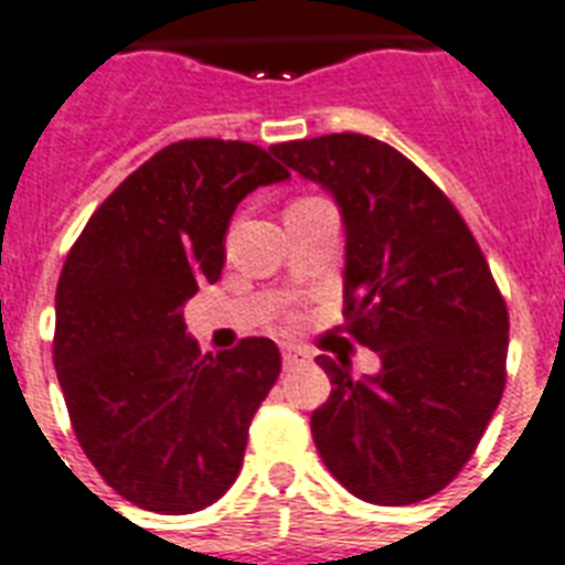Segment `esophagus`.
<instances>
[{
	"label": "esophagus",
	"instance_id": "1",
	"mask_svg": "<svg viewBox=\"0 0 565 565\" xmlns=\"http://www.w3.org/2000/svg\"><path fill=\"white\" fill-rule=\"evenodd\" d=\"M281 359H284V367H296V364H301V361H308V355H305L301 350H296V347H284Z\"/></svg>",
	"mask_w": 565,
	"mask_h": 565
}]
</instances>
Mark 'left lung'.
Here are the masks:
<instances>
[{
    "instance_id": "left-lung-1",
    "label": "left lung",
    "mask_w": 565,
    "mask_h": 565,
    "mask_svg": "<svg viewBox=\"0 0 565 565\" xmlns=\"http://www.w3.org/2000/svg\"><path fill=\"white\" fill-rule=\"evenodd\" d=\"M269 150L338 201L343 320L382 361L355 379L347 359H317L331 394L311 415L313 445L361 501H424L462 471L501 403L507 301L459 210L399 150L361 132Z\"/></svg>"
}]
</instances>
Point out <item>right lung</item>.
Here are the masks:
<instances>
[{
  "label": "right lung",
  "instance_id": "1",
  "mask_svg": "<svg viewBox=\"0 0 565 565\" xmlns=\"http://www.w3.org/2000/svg\"><path fill=\"white\" fill-rule=\"evenodd\" d=\"M287 178L248 141H174L94 210L64 260L53 361L73 433L141 510H204L243 468L281 352L245 338L201 359L180 308L198 284L218 281L236 204Z\"/></svg>",
  "mask_w": 565,
  "mask_h": 565
}]
</instances>
